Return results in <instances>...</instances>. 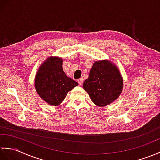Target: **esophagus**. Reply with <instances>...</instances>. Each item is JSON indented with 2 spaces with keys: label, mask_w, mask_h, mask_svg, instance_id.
<instances>
[{
  "label": "esophagus",
  "mask_w": 160,
  "mask_h": 160,
  "mask_svg": "<svg viewBox=\"0 0 160 160\" xmlns=\"http://www.w3.org/2000/svg\"><path fill=\"white\" fill-rule=\"evenodd\" d=\"M82 82H83V78H80L78 80V82L79 85H82Z\"/></svg>",
  "instance_id": "esophagus-1"
}]
</instances>
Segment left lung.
Wrapping results in <instances>:
<instances>
[{
  "label": "left lung",
  "mask_w": 160,
  "mask_h": 160,
  "mask_svg": "<svg viewBox=\"0 0 160 160\" xmlns=\"http://www.w3.org/2000/svg\"><path fill=\"white\" fill-rule=\"evenodd\" d=\"M123 82L119 70L108 60L98 61L91 69L83 88L96 106L103 107L115 101L121 93Z\"/></svg>",
  "instance_id": "1"
}]
</instances>
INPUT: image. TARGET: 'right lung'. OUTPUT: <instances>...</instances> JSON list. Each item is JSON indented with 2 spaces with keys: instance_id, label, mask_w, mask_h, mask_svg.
<instances>
[{
  "instance_id": "right-lung-1",
  "label": "right lung",
  "mask_w": 160,
  "mask_h": 160,
  "mask_svg": "<svg viewBox=\"0 0 160 160\" xmlns=\"http://www.w3.org/2000/svg\"><path fill=\"white\" fill-rule=\"evenodd\" d=\"M76 81L67 76L62 70V59L51 57L39 67L35 78L36 91L51 106H57L69 91L78 86Z\"/></svg>"
}]
</instances>
